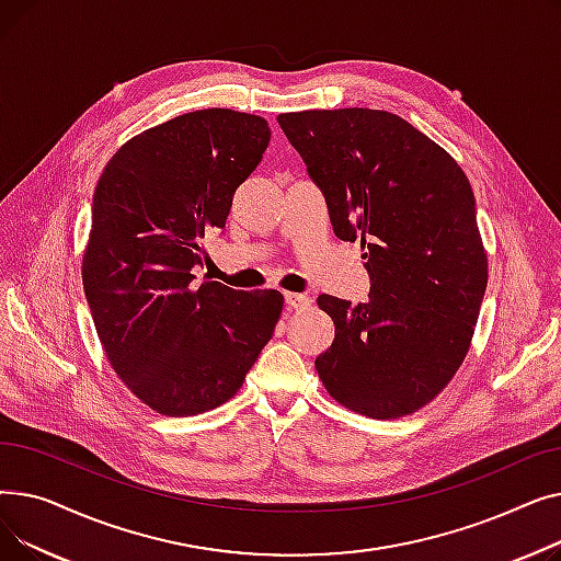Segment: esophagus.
Returning <instances> with one entry per match:
<instances>
[{
  "instance_id": "esophagus-1",
  "label": "esophagus",
  "mask_w": 561,
  "mask_h": 561,
  "mask_svg": "<svg viewBox=\"0 0 561 561\" xmlns=\"http://www.w3.org/2000/svg\"><path fill=\"white\" fill-rule=\"evenodd\" d=\"M284 302L288 309H307L311 305V298L305 296V293H286L284 296Z\"/></svg>"
}]
</instances>
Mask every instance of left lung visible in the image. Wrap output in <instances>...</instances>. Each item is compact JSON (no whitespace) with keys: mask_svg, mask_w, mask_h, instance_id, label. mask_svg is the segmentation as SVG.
<instances>
[{"mask_svg":"<svg viewBox=\"0 0 561 561\" xmlns=\"http://www.w3.org/2000/svg\"><path fill=\"white\" fill-rule=\"evenodd\" d=\"M341 241L368 245V302L320 296L336 325L316 370L368 419L434 400L461 366L486 290L476 195L457 161L400 115L375 108L277 117Z\"/></svg>","mask_w":561,"mask_h":561,"instance_id":"8db88e82","label":"left lung"}]
</instances>
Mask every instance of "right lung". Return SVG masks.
I'll return each mask as SVG.
<instances>
[{
    "instance_id": "obj_1",
    "label": "right lung",
    "mask_w": 561,
    "mask_h": 561,
    "mask_svg": "<svg viewBox=\"0 0 561 561\" xmlns=\"http://www.w3.org/2000/svg\"><path fill=\"white\" fill-rule=\"evenodd\" d=\"M268 142L261 115L193 111L127 140L100 176L85 300L113 370L159 414L227 402L275 332L279 290L193 284L204 233L225 227Z\"/></svg>"
}]
</instances>
